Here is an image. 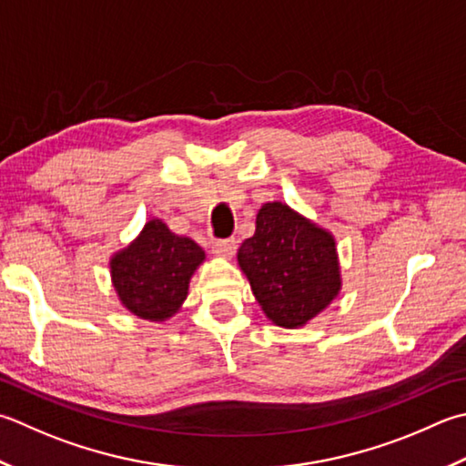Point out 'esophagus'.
I'll return each instance as SVG.
<instances>
[{"instance_id":"1","label":"esophagus","mask_w":466,"mask_h":466,"mask_svg":"<svg viewBox=\"0 0 466 466\" xmlns=\"http://www.w3.org/2000/svg\"><path fill=\"white\" fill-rule=\"evenodd\" d=\"M212 252L216 257H224L230 258L236 252V240L234 238H226V240H214L212 242Z\"/></svg>"}]
</instances>
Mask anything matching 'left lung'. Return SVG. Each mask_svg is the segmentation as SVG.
<instances>
[{
  "label": "left lung",
  "instance_id": "8db88e82",
  "mask_svg": "<svg viewBox=\"0 0 466 466\" xmlns=\"http://www.w3.org/2000/svg\"><path fill=\"white\" fill-rule=\"evenodd\" d=\"M238 264L262 311L287 329L311 321L341 289L333 236L280 202L260 208Z\"/></svg>",
  "mask_w": 466,
  "mask_h": 466
}]
</instances>
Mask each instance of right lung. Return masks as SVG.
<instances>
[{
  "instance_id": "obj_1",
  "label": "right lung",
  "mask_w": 466,
  "mask_h": 466,
  "mask_svg": "<svg viewBox=\"0 0 466 466\" xmlns=\"http://www.w3.org/2000/svg\"><path fill=\"white\" fill-rule=\"evenodd\" d=\"M204 258L194 240L169 232L161 220H151L139 238L111 258L113 285L131 313L166 321L186 300L189 279Z\"/></svg>"
}]
</instances>
